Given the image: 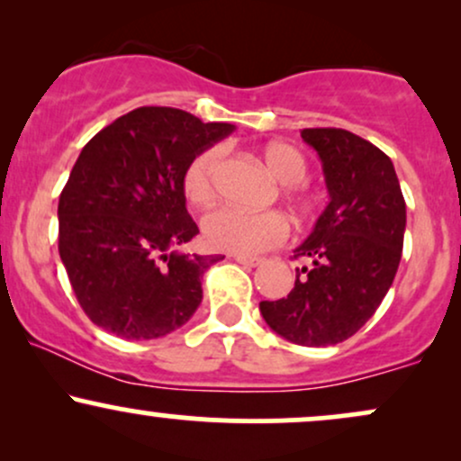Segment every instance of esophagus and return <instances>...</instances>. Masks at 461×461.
<instances>
[{"mask_svg":"<svg viewBox=\"0 0 461 461\" xmlns=\"http://www.w3.org/2000/svg\"><path fill=\"white\" fill-rule=\"evenodd\" d=\"M234 260L238 264H242V267H260V264L264 262L262 258H251V256H234Z\"/></svg>","mask_w":461,"mask_h":461,"instance_id":"34e87169","label":"esophagus"}]
</instances>
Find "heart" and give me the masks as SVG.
I'll return each instance as SVG.
<instances>
[{
	"label": "heart",
	"mask_w": 461,
	"mask_h": 461,
	"mask_svg": "<svg viewBox=\"0 0 461 461\" xmlns=\"http://www.w3.org/2000/svg\"><path fill=\"white\" fill-rule=\"evenodd\" d=\"M223 158L219 145L205 147L197 156L190 158L184 168L182 190L193 205H208L214 199L216 171ZM262 160L268 171L282 184H288L285 197L294 205L297 212L310 210L312 199L297 184L308 173V164L288 142H268L262 149ZM203 240L216 251L236 253V256H253L279 247L288 238V223L277 212H245L238 208H216L203 216L201 223Z\"/></svg>",
	"instance_id": "b5f03b06"
}]
</instances>
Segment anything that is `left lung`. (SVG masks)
Segmentation results:
<instances>
[{"instance_id": "1", "label": "left lung", "mask_w": 461, "mask_h": 461, "mask_svg": "<svg viewBox=\"0 0 461 461\" xmlns=\"http://www.w3.org/2000/svg\"><path fill=\"white\" fill-rule=\"evenodd\" d=\"M301 139L322 162L330 203L294 249L308 258L294 288L260 312L275 333L303 347H327L362 330L394 282L405 234V199L393 160L373 142L338 128Z\"/></svg>"}]
</instances>
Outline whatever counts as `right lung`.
Instances as JSON below:
<instances>
[{
	"mask_svg": "<svg viewBox=\"0 0 461 461\" xmlns=\"http://www.w3.org/2000/svg\"><path fill=\"white\" fill-rule=\"evenodd\" d=\"M234 131L177 108H136L86 142L58 201V251L95 325L125 340L176 331L219 256L177 251L199 234L182 190L190 158Z\"/></svg>",
	"mask_w": 461,
	"mask_h": 461,
	"instance_id": "1",
	"label": "right lung"
}]
</instances>
